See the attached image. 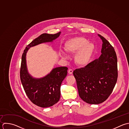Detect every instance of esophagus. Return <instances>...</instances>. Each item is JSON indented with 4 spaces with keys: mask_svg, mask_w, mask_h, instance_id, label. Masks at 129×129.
Segmentation results:
<instances>
[{
    "mask_svg": "<svg viewBox=\"0 0 129 129\" xmlns=\"http://www.w3.org/2000/svg\"><path fill=\"white\" fill-rule=\"evenodd\" d=\"M68 73L69 74H72L73 73V70L71 69H69L68 70Z\"/></svg>",
    "mask_w": 129,
    "mask_h": 129,
    "instance_id": "obj_1",
    "label": "esophagus"
}]
</instances>
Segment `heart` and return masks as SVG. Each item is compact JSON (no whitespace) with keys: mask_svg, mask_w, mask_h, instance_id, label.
<instances>
[{"mask_svg":"<svg viewBox=\"0 0 129 129\" xmlns=\"http://www.w3.org/2000/svg\"><path fill=\"white\" fill-rule=\"evenodd\" d=\"M95 49L94 44L88 42L84 37H75L68 40L64 45V49L68 53L75 55L76 63L80 66L86 65L90 60ZM60 56L64 58L66 54L63 52H60Z\"/></svg>","mask_w":129,"mask_h":129,"instance_id":"b5f03b06","label":"heart"}]
</instances>
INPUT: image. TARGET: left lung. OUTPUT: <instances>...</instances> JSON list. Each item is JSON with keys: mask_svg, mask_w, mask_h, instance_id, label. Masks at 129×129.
<instances>
[{"mask_svg": "<svg viewBox=\"0 0 129 129\" xmlns=\"http://www.w3.org/2000/svg\"><path fill=\"white\" fill-rule=\"evenodd\" d=\"M98 35L103 43L101 56L73 72L80 98L86 103L94 105L108 99L115 86L118 75L115 49L104 37Z\"/></svg>", "mask_w": 129, "mask_h": 129, "instance_id": "1", "label": "left lung"}]
</instances>
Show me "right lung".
I'll list each match as a JSON object with an SVG mask.
<instances>
[{"label":"right lung","instance_id":"add662e5","mask_svg":"<svg viewBox=\"0 0 129 129\" xmlns=\"http://www.w3.org/2000/svg\"><path fill=\"white\" fill-rule=\"evenodd\" d=\"M61 32L55 34H43L29 43L23 51L21 57L20 78L24 91L29 100L35 105L47 108L56 104L60 98V87L67 74L66 67H57L45 77L33 78L27 72L25 56L28 49L42 43L52 42Z\"/></svg>","mask_w":129,"mask_h":129}]
</instances>
